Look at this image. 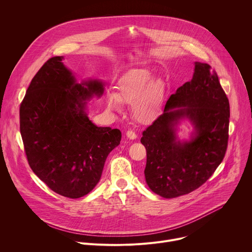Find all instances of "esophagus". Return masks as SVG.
Masks as SVG:
<instances>
[{
  "label": "esophagus",
  "mask_w": 252,
  "mask_h": 252,
  "mask_svg": "<svg viewBox=\"0 0 252 252\" xmlns=\"http://www.w3.org/2000/svg\"><path fill=\"white\" fill-rule=\"evenodd\" d=\"M126 136L129 139H135L136 138V133L134 131H132V130H127L126 131Z\"/></svg>",
  "instance_id": "34e87169"
}]
</instances>
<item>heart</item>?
<instances>
[{
  "label": "heart",
  "instance_id": "heart-1",
  "mask_svg": "<svg viewBox=\"0 0 252 252\" xmlns=\"http://www.w3.org/2000/svg\"><path fill=\"white\" fill-rule=\"evenodd\" d=\"M166 94L167 85L162 79H155L148 69H134L120 79L117 93H106L105 104L112 112H121L123 102L129 103L135 120L151 124L160 116Z\"/></svg>",
  "mask_w": 252,
  "mask_h": 252
}]
</instances>
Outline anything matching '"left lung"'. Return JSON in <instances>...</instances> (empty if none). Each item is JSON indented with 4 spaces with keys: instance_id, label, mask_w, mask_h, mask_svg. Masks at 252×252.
Here are the masks:
<instances>
[{
    "instance_id": "1",
    "label": "left lung",
    "mask_w": 252,
    "mask_h": 252,
    "mask_svg": "<svg viewBox=\"0 0 252 252\" xmlns=\"http://www.w3.org/2000/svg\"><path fill=\"white\" fill-rule=\"evenodd\" d=\"M186 120L193 130L181 140L179 126ZM228 125L229 102L217 73L208 63L194 62L191 81L170 95L162 115L142 132L151 190L174 198L202 186L224 158Z\"/></svg>"
}]
</instances>
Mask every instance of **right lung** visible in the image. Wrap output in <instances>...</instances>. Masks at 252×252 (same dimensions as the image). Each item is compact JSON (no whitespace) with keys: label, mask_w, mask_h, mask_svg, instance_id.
Wrapping results in <instances>:
<instances>
[{"label":"right lung","mask_w":252,"mask_h":252,"mask_svg":"<svg viewBox=\"0 0 252 252\" xmlns=\"http://www.w3.org/2000/svg\"><path fill=\"white\" fill-rule=\"evenodd\" d=\"M63 61L50 59L32 80L20 106V130L35 175L55 192L80 198L99 182L122 132L96 126L88 117L89 101L102 95L103 82L79 83Z\"/></svg>","instance_id":"obj_1"}]
</instances>
